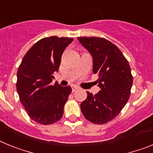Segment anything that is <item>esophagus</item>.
Here are the masks:
<instances>
[{
  "label": "esophagus",
  "instance_id": "1",
  "mask_svg": "<svg viewBox=\"0 0 153 153\" xmlns=\"http://www.w3.org/2000/svg\"><path fill=\"white\" fill-rule=\"evenodd\" d=\"M78 89H79V87H78V86H72V91L73 92L76 91V90H77Z\"/></svg>",
  "mask_w": 153,
  "mask_h": 153
}]
</instances>
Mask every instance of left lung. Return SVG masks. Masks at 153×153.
<instances>
[{
	"mask_svg": "<svg viewBox=\"0 0 153 153\" xmlns=\"http://www.w3.org/2000/svg\"><path fill=\"white\" fill-rule=\"evenodd\" d=\"M93 57V72L98 74L100 90L90 92L81 102L82 113L93 123L104 124L114 119L125 106L130 96L132 76L129 62L118 47L100 37H77Z\"/></svg>",
	"mask_w": 153,
	"mask_h": 153,
	"instance_id": "8db88e82",
	"label": "left lung"
}]
</instances>
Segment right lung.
<instances>
[{"label": "right lung", "instance_id": "add662e5", "mask_svg": "<svg viewBox=\"0 0 153 153\" xmlns=\"http://www.w3.org/2000/svg\"><path fill=\"white\" fill-rule=\"evenodd\" d=\"M74 40L50 36L37 41L24 55L17 70V90L20 100L33 121L49 125L62 118L63 107L72 92L70 86L51 85L58 72L61 56Z\"/></svg>", "mask_w": 153, "mask_h": 153}]
</instances>
